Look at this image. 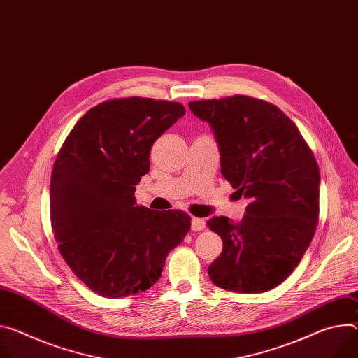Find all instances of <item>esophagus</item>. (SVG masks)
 Returning <instances> with one entry per match:
<instances>
[{"mask_svg":"<svg viewBox=\"0 0 358 358\" xmlns=\"http://www.w3.org/2000/svg\"><path fill=\"white\" fill-rule=\"evenodd\" d=\"M204 229H206V220L197 218V217L191 218V230L192 231H201Z\"/></svg>","mask_w":358,"mask_h":358,"instance_id":"esophagus-1","label":"esophagus"}]
</instances>
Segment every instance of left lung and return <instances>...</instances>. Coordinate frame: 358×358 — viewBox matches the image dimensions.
Here are the masks:
<instances>
[{
    "label": "left lung",
    "instance_id": "left-lung-1",
    "mask_svg": "<svg viewBox=\"0 0 358 358\" xmlns=\"http://www.w3.org/2000/svg\"><path fill=\"white\" fill-rule=\"evenodd\" d=\"M207 121L221 174L250 200L240 222L207 221L222 240L208 267L220 288L255 294L281 284L301 262L318 224L320 170L297 125L278 107L247 95L188 104Z\"/></svg>",
    "mask_w": 358,
    "mask_h": 358
}]
</instances>
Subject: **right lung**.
Listing matches in <instances>:
<instances>
[{
    "mask_svg": "<svg viewBox=\"0 0 358 358\" xmlns=\"http://www.w3.org/2000/svg\"><path fill=\"white\" fill-rule=\"evenodd\" d=\"M185 114L174 101L115 99L88 110L64 141L51 174L54 238L73 273L107 299L158 281L169 252L191 229L181 210L136 204L158 137Z\"/></svg>",
    "mask_w": 358,
    "mask_h": 358,
    "instance_id": "1",
    "label": "right lung"
}]
</instances>
